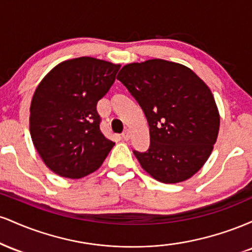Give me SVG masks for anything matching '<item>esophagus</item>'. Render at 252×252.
I'll return each instance as SVG.
<instances>
[{
  "mask_svg": "<svg viewBox=\"0 0 252 252\" xmlns=\"http://www.w3.org/2000/svg\"><path fill=\"white\" fill-rule=\"evenodd\" d=\"M122 138L124 141L130 140V131H129V130H124L123 134H122Z\"/></svg>",
  "mask_w": 252,
  "mask_h": 252,
  "instance_id": "obj_1",
  "label": "esophagus"
}]
</instances>
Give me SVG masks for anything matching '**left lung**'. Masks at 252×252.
<instances>
[{
    "instance_id": "obj_1",
    "label": "left lung",
    "mask_w": 252,
    "mask_h": 252,
    "mask_svg": "<svg viewBox=\"0 0 252 252\" xmlns=\"http://www.w3.org/2000/svg\"><path fill=\"white\" fill-rule=\"evenodd\" d=\"M117 79L149 124V149L134 150L142 168L164 184L194 175L212 153L220 124L209 86L186 66L162 59L128 63Z\"/></svg>"
}]
</instances>
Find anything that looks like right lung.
I'll use <instances>...</instances> for the list:
<instances>
[{"label": "right lung", "mask_w": 252, "mask_h": 252, "mask_svg": "<svg viewBox=\"0 0 252 252\" xmlns=\"http://www.w3.org/2000/svg\"><path fill=\"white\" fill-rule=\"evenodd\" d=\"M121 65L91 57L60 63L39 84L31 103L34 147L56 174L80 179L102 166L115 146L99 129L97 103Z\"/></svg>", "instance_id": "1"}]
</instances>
